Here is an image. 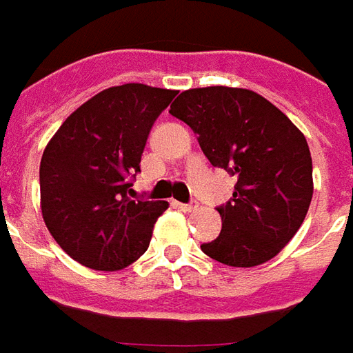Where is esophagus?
<instances>
[{
	"mask_svg": "<svg viewBox=\"0 0 353 353\" xmlns=\"http://www.w3.org/2000/svg\"><path fill=\"white\" fill-rule=\"evenodd\" d=\"M197 207H199V203L197 201L179 203V208L180 210H184V212H194V210H197Z\"/></svg>",
	"mask_w": 353,
	"mask_h": 353,
	"instance_id": "1",
	"label": "esophagus"
}]
</instances>
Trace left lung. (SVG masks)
<instances>
[{
    "label": "left lung",
    "instance_id": "left-lung-1",
    "mask_svg": "<svg viewBox=\"0 0 353 353\" xmlns=\"http://www.w3.org/2000/svg\"><path fill=\"white\" fill-rule=\"evenodd\" d=\"M169 112L197 133L212 165L236 176L233 197L218 207L222 231L201 250L230 267L274 258L297 233L312 199L305 135L271 101L244 88L186 90Z\"/></svg>",
    "mask_w": 353,
    "mask_h": 353
}]
</instances>
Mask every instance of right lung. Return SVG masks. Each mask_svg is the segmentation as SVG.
<instances>
[{
    "instance_id": "obj_1",
    "label": "right lung",
    "mask_w": 353,
    "mask_h": 353,
    "mask_svg": "<svg viewBox=\"0 0 353 353\" xmlns=\"http://www.w3.org/2000/svg\"><path fill=\"white\" fill-rule=\"evenodd\" d=\"M174 94L135 82L103 90L46 145L39 167L43 220L84 267L118 271L148 248L169 203L133 197L131 186L152 125Z\"/></svg>"
}]
</instances>
